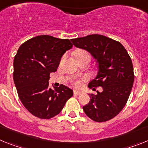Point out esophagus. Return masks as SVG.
Segmentation results:
<instances>
[{"label": "esophagus", "mask_w": 148, "mask_h": 148, "mask_svg": "<svg viewBox=\"0 0 148 148\" xmlns=\"http://www.w3.org/2000/svg\"><path fill=\"white\" fill-rule=\"evenodd\" d=\"M81 94L80 91H77V90H74V95H79Z\"/></svg>", "instance_id": "1"}]
</instances>
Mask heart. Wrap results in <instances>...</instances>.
I'll use <instances>...</instances> for the list:
<instances>
[{
	"label": "heart",
	"mask_w": 148,
	"mask_h": 148,
	"mask_svg": "<svg viewBox=\"0 0 148 148\" xmlns=\"http://www.w3.org/2000/svg\"><path fill=\"white\" fill-rule=\"evenodd\" d=\"M81 53H87L86 51H78L77 53V55L78 54H81ZM86 78H83V79H77V80H75V81L73 82V85H74V86L77 87V88H80V87L82 86V82L83 81V80H86Z\"/></svg>",
	"instance_id": "obj_1"
}]
</instances>
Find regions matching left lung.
I'll list each match as a JSON object with an SVG mask.
<instances>
[{
  "label": "left lung",
  "mask_w": 148,
  "mask_h": 148,
  "mask_svg": "<svg viewBox=\"0 0 148 148\" xmlns=\"http://www.w3.org/2000/svg\"><path fill=\"white\" fill-rule=\"evenodd\" d=\"M71 41L88 51L98 64L97 77L88 87L96 90L101 86L103 92L89 94L91 99L83 111L95 121H107L121 111L130 95L134 82L130 56L120 42L104 36L92 34Z\"/></svg>",
  "instance_id": "1"
}]
</instances>
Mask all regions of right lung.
I'll list each match as a JSON object with an SVG mask.
<instances>
[{
    "label": "right lung",
    "instance_id": "right-lung-1",
    "mask_svg": "<svg viewBox=\"0 0 148 148\" xmlns=\"http://www.w3.org/2000/svg\"><path fill=\"white\" fill-rule=\"evenodd\" d=\"M72 47L69 39L48 35L33 37L19 47L14 58V83L19 99L34 116H56L73 96L72 90L62 84L54 89L48 87L50 74L57 70L62 55Z\"/></svg>",
    "mask_w": 148,
    "mask_h": 148
}]
</instances>
